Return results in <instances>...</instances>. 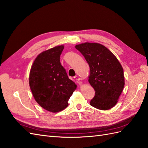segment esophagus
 Masks as SVG:
<instances>
[{
	"instance_id": "obj_1",
	"label": "esophagus",
	"mask_w": 148,
	"mask_h": 148,
	"mask_svg": "<svg viewBox=\"0 0 148 148\" xmlns=\"http://www.w3.org/2000/svg\"><path fill=\"white\" fill-rule=\"evenodd\" d=\"M74 78L75 79V80H77V81H79V80H81V78H80V77H77V76H76V77H74Z\"/></svg>"
}]
</instances>
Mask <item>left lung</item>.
Segmentation results:
<instances>
[{"mask_svg":"<svg viewBox=\"0 0 148 148\" xmlns=\"http://www.w3.org/2000/svg\"><path fill=\"white\" fill-rule=\"evenodd\" d=\"M89 64L88 82L95 91L90 104L107 110L118 102L124 86V70L117 58L99 43L85 42L75 46Z\"/></svg>","mask_w":148,"mask_h":148,"instance_id":"1","label":"left lung"}]
</instances>
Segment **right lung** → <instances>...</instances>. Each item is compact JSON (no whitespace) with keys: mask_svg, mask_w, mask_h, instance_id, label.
<instances>
[{"mask_svg":"<svg viewBox=\"0 0 148 148\" xmlns=\"http://www.w3.org/2000/svg\"><path fill=\"white\" fill-rule=\"evenodd\" d=\"M64 46H57L39 54L30 70L29 86L36 101L43 109L58 112L66 108L77 88L60 62Z\"/></svg>","mask_w":148,"mask_h":148,"instance_id":"1","label":"right lung"}]
</instances>
